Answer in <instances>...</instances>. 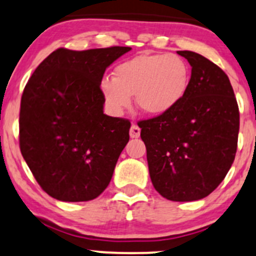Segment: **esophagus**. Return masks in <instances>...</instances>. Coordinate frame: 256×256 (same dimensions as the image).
Here are the masks:
<instances>
[{"label": "esophagus", "mask_w": 256, "mask_h": 256, "mask_svg": "<svg viewBox=\"0 0 256 256\" xmlns=\"http://www.w3.org/2000/svg\"><path fill=\"white\" fill-rule=\"evenodd\" d=\"M140 134H141V128L137 125H134V124H132V126H131L130 128V137L131 138H138Z\"/></svg>", "instance_id": "34e87169"}]
</instances>
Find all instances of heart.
<instances>
[{"mask_svg":"<svg viewBox=\"0 0 256 256\" xmlns=\"http://www.w3.org/2000/svg\"><path fill=\"white\" fill-rule=\"evenodd\" d=\"M190 84V64L175 53L141 54L119 64L113 78H103L100 92L106 108L122 114L136 106L146 114L162 115L175 109L186 97Z\"/></svg>","mask_w":256,"mask_h":256,"instance_id":"obj_1","label":"heart"}]
</instances>
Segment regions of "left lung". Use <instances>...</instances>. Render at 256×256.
Wrapping results in <instances>:
<instances>
[{"instance_id":"obj_1","label":"left lung","mask_w":256,"mask_h":256,"mask_svg":"<svg viewBox=\"0 0 256 256\" xmlns=\"http://www.w3.org/2000/svg\"><path fill=\"white\" fill-rule=\"evenodd\" d=\"M178 53L192 66L186 97L138 126L156 192L172 202H193L209 196L231 169L240 110L222 69L196 52Z\"/></svg>"}]
</instances>
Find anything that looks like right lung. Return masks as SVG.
Instances as JSON below:
<instances>
[{
    "label": "right lung",
    "mask_w": 256,
    "mask_h": 256,
    "mask_svg": "<svg viewBox=\"0 0 256 256\" xmlns=\"http://www.w3.org/2000/svg\"><path fill=\"white\" fill-rule=\"evenodd\" d=\"M130 50L58 48L28 81L19 114L20 152L54 199L92 200L108 187L131 124L103 113L100 81Z\"/></svg>",
    "instance_id": "add662e5"
}]
</instances>
